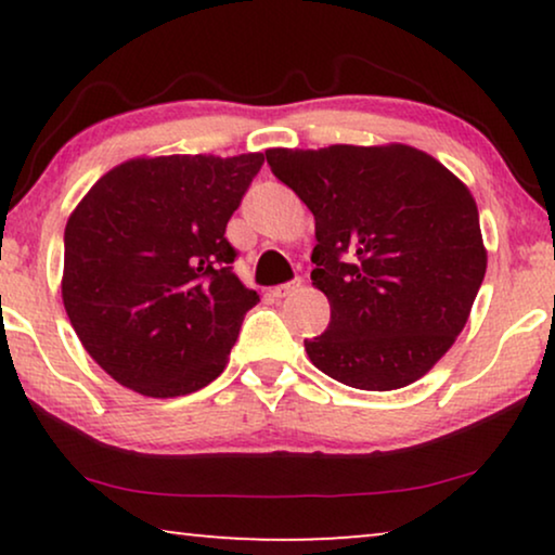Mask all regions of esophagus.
Here are the masks:
<instances>
[{"label": "esophagus", "instance_id": "obj_1", "mask_svg": "<svg viewBox=\"0 0 555 555\" xmlns=\"http://www.w3.org/2000/svg\"><path fill=\"white\" fill-rule=\"evenodd\" d=\"M302 287V280L298 278V280H293V283H285V285H278V287H272V298H287V295H293V293H298Z\"/></svg>", "mask_w": 555, "mask_h": 555}]
</instances>
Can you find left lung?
Instances as JSON below:
<instances>
[{"label": "left lung", "mask_w": 555, "mask_h": 555, "mask_svg": "<svg viewBox=\"0 0 555 555\" xmlns=\"http://www.w3.org/2000/svg\"><path fill=\"white\" fill-rule=\"evenodd\" d=\"M264 156L315 217L310 280L331 323L308 359L353 389L414 384L465 328L488 268L469 189L406 143Z\"/></svg>", "instance_id": "8db88e82"}]
</instances>
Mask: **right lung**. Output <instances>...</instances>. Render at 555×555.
Returning <instances> with one entry per match:
<instances>
[{
  "label": "right lung",
  "mask_w": 555,
  "mask_h": 555,
  "mask_svg": "<svg viewBox=\"0 0 555 555\" xmlns=\"http://www.w3.org/2000/svg\"><path fill=\"white\" fill-rule=\"evenodd\" d=\"M262 154L139 156L90 186L65 227L63 302L120 386L171 399L222 374L260 295L224 230Z\"/></svg>",
  "instance_id": "add662e5"
}]
</instances>
